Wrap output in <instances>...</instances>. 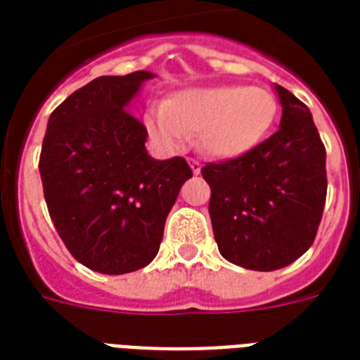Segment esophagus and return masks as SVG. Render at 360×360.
Listing matches in <instances>:
<instances>
[{
	"label": "esophagus",
	"mask_w": 360,
	"mask_h": 360,
	"mask_svg": "<svg viewBox=\"0 0 360 360\" xmlns=\"http://www.w3.org/2000/svg\"><path fill=\"white\" fill-rule=\"evenodd\" d=\"M188 162H190V169L193 174H199V172H201V162L195 161V159H188Z\"/></svg>",
	"instance_id": "34e87169"
}]
</instances>
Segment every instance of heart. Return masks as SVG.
Returning a JSON list of instances; mask_svg holds the SVG:
<instances>
[{"label":"heart","instance_id":"heart-1","mask_svg":"<svg viewBox=\"0 0 360 360\" xmlns=\"http://www.w3.org/2000/svg\"><path fill=\"white\" fill-rule=\"evenodd\" d=\"M276 96L259 86H209L176 91L151 107L143 124L155 146L182 149L198 132L199 148L214 159H238L263 143L278 119Z\"/></svg>","mask_w":360,"mask_h":360}]
</instances>
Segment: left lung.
<instances>
[{
    "label": "left lung",
    "instance_id": "1",
    "mask_svg": "<svg viewBox=\"0 0 360 360\" xmlns=\"http://www.w3.org/2000/svg\"><path fill=\"white\" fill-rule=\"evenodd\" d=\"M276 134L243 157L201 169L220 255L249 270L288 266L314 241L326 201V149L303 101L274 84Z\"/></svg>",
    "mask_w": 360,
    "mask_h": 360
}]
</instances>
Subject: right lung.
Returning <instances> with one entry per match:
<instances>
[{
  "label": "right lung",
  "mask_w": 360,
  "mask_h": 360,
  "mask_svg": "<svg viewBox=\"0 0 360 360\" xmlns=\"http://www.w3.org/2000/svg\"><path fill=\"white\" fill-rule=\"evenodd\" d=\"M149 70L99 76L70 94L47 120L40 155L49 217L84 266L126 274L148 266L165 220L191 169L182 157L157 161L148 130L128 111Z\"/></svg>",
  "instance_id": "right-lung-1"
}]
</instances>
